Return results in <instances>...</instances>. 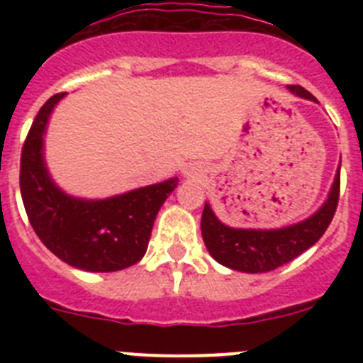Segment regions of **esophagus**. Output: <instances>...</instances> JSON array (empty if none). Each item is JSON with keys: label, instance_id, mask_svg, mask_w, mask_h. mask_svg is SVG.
<instances>
[{"label": "esophagus", "instance_id": "obj_1", "mask_svg": "<svg viewBox=\"0 0 363 363\" xmlns=\"http://www.w3.org/2000/svg\"><path fill=\"white\" fill-rule=\"evenodd\" d=\"M187 174H191V172H189V171H187Z\"/></svg>", "mask_w": 363, "mask_h": 363}]
</instances>
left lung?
Wrapping results in <instances>:
<instances>
[{
	"instance_id": "left-lung-1",
	"label": "left lung",
	"mask_w": 363,
	"mask_h": 363,
	"mask_svg": "<svg viewBox=\"0 0 363 363\" xmlns=\"http://www.w3.org/2000/svg\"><path fill=\"white\" fill-rule=\"evenodd\" d=\"M294 96L318 101L300 85L287 86ZM340 196V167L329 196L313 216L281 229H234L218 220L209 203L201 214V236L209 255L233 271L269 272L287 264L318 242L331 223Z\"/></svg>"
}]
</instances>
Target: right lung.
Masks as SVG:
<instances>
[{
	"instance_id": "1",
	"label": "right lung",
	"mask_w": 363,
	"mask_h": 363,
	"mask_svg": "<svg viewBox=\"0 0 363 363\" xmlns=\"http://www.w3.org/2000/svg\"><path fill=\"white\" fill-rule=\"evenodd\" d=\"M65 92L47 99L25 140L19 169L25 211L38 238L65 264L91 272L121 271L143 258L156 214L178 178L105 200H85L62 191L45 163L43 136Z\"/></svg>"
}]
</instances>
